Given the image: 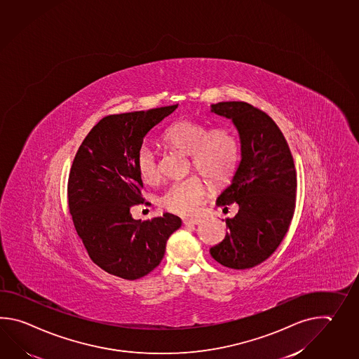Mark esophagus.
Listing matches in <instances>:
<instances>
[{
  "label": "esophagus",
  "instance_id": "1",
  "mask_svg": "<svg viewBox=\"0 0 359 359\" xmlns=\"http://www.w3.org/2000/svg\"><path fill=\"white\" fill-rule=\"evenodd\" d=\"M202 222L201 219H184V225L191 226V225H199Z\"/></svg>",
  "mask_w": 359,
  "mask_h": 359
}]
</instances>
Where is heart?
Instances as JSON below:
<instances>
[{"instance_id": "1", "label": "heart", "mask_w": 359, "mask_h": 359, "mask_svg": "<svg viewBox=\"0 0 359 359\" xmlns=\"http://www.w3.org/2000/svg\"><path fill=\"white\" fill-rule=\"evenodd\" d=\"M166 146L191 157V166L212 183L226 182L234 174L241 156L239 140L227 128L211 129L201 121L183 118L163 133ZM135 166L143 182L156 183L160 175L158 157L152 147H140L135 154ZM208 193L207 184L191 176L171 184L160 198L162 208L177 215H194Z\"/></svg>"}]
</instances>
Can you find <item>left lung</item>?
<instances>
[{"label":"left lung","instance_id":"obj_1","mask_svg":"<svg viewBox=\"0 0 359 359\" xmlns=\"http://www.w3.org/2000/svg\"><path fill=\"white\" fill-rule=\"evenodd\" d=\"M211 111L233 121L241 138L242 160L217 205L238 203L226 219L229 233L210 249L219 264L245 270L262 264L283 242L293 219L297 171L293 156L278 125L247 102H219Z\"/></svg>","mask_w":359,"mask_h":359}]
</instances>
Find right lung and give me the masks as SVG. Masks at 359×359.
<instances>
[{
	"label": "right lung",
	"instance_id": "1",
	"mask_svg": "<svg viewBox=\"0 0 359 359\" xmlns=\"http://www.w3.org/2000/svg\"><path fill=\"white\" fill-rule=\"evenodd\" d=\"M177 104L103 117L75 154L67 182L69 211L90 259L125 280L154 271L163 258L170 235L182 219L163 213L133 219V205L144 203L135 154L147 133Z\"/></svg>",
	"mask_w": 359,
	"mask_h": 359
}]
</instances>
